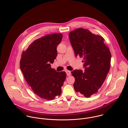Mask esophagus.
I'll list each match as a JSON object with an SVG mask.
<instances>
[{
  "mask_svg": "<svg viewBox=\"0 0 128 128\" xmlns=\"http://www.w3.org/2000/svg\"><path fill=\"white\" fill-rule=\"evenodd\" d=\"M66 75L68 76H70L71 75V72L69 71V70H66Z\"/></svg>",
  "mask_w": 128,
  "mask_h": 128,
  "instance_id": "34e87169",
  "label": "esophagus"
}]
</instances>
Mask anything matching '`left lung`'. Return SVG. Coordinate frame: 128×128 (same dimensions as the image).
<instances>
[{"instance_id": "obj_1", "label": "left lung", "mask_w": 128, "mask_h": 128, "mask_svg": "<svg viewBox=\"0 0 128 128\" xmlns=\"http://www.w3.org/2000/svg\"><path fill=\"white\" fill-rule=\"evenodd\" d=\"M69 37L76 56L83 58L85 70H74L75 91L89 98L96 93L104 82L110 67L111 53L104 39L87 30L70 32Z\"/></svg>"}]
</instances>
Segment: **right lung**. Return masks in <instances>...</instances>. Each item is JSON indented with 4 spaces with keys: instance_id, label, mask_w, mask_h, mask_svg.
<instances>
[{
    "instance_id": "obj_1",
    "label": "right lung",
    "mask_w": 128,
    "mask_h": 128,
    "mask_svg": "<svg viewBox=\"0 0 128 128\" xmlns=\"http://www.w3.org/2000/svg\"><path fill=\"white\" fill-rule=\"evenodd\" d=\"M62 38V34L42 37L22 54L20 64L24 76L33 91L43 99L52 100L62 92L66 74L56 72L50 64L56 57V47Z\"/></svg>"
}]
</instances>
